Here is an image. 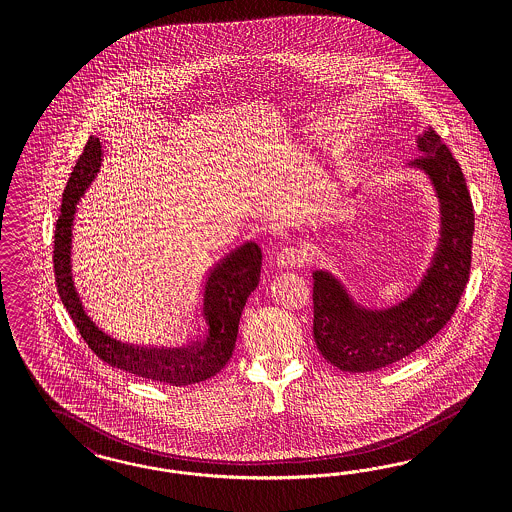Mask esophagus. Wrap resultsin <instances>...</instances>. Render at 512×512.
Returning a JSON list of instances; mask_svg holds the SVG:
<instances>
[{
    "mask_svg": "<svg viewBox=\"0 0 512 512\" xmlns=\"http://www.w3.org/2000/svg\"><path fill=\"white\" fill-rule=\"evenodd\" d=\"M302 263H304V253L300 249L285 248L276 255V264L281 270H293Z\"/></svg>",
    "mask_w": 512,
    "mask_h": 512,
    "instance_id": "1",
    "label": "esophagus"
}]
</instances>
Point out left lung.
<instances>
[{"instance_id":"left-lung-1","label":"left lung","mask_w":512,"mask_h":512,"mask_svg":"<svg viewBox=\"0 0 512 512\" xmlns=\"http://www.w3.org/2000/svg\"><path fill=\"white\" fill-rule=\"evenodd\" d=\"M420 155L407 169L422 172L439 208L437 244L409 295L387 308L357 300L334 272L313 278V338L321 355L343 372L381 370L417 351L449 323L471 268L475 214L458 161L432 127L417 137ZM358 187L351 193V199Z\"/></svg>"}]
</instances>
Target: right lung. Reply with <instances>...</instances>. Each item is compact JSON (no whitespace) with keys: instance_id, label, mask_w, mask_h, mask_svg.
I'll use <instances>...</instances> for the list:
<instances>
[{"instance_id":"add662e5","label":"right lung","mask_w":512,"mask_h":512,"mask_svg":"<svg viewBox=\"0 0 512 512\" xmlns=\"http://www.w3.org/2000/svg\"><path fill=\"white\" fill-rule=\"evenodd\" d=\"M101 165V142L99 137H90L63 191L62 214L58 217L54 234V274L63 306L93 353L118 370L172 387H186L214 377L233 355L240 315L249 295L259 285L263 251L255 242H246L210 270L202 289L204 332L193 345L157 347L129 343L110 336L95 325L84 308L82 296L78 295L75 285L71 257L77 204L84 197L86 189L92 186Z\"/></svg>"}]
</instances>
